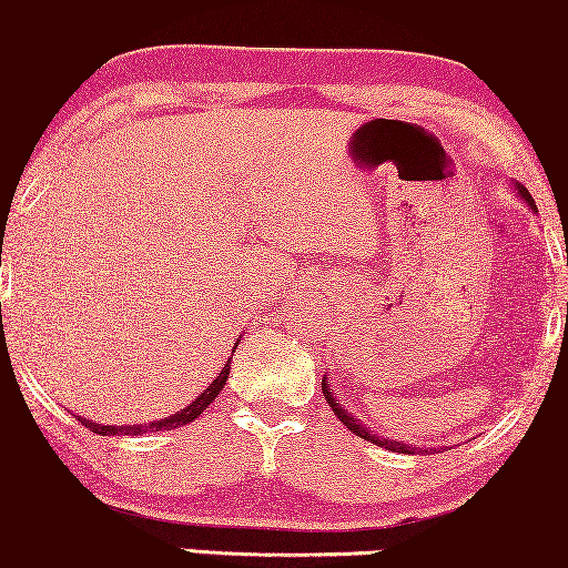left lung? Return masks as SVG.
Wrapping results in <instances>:
<instances>
[{"label": "left lung", "mask_w": 568, "mask_h": 568, "mask_svg": "<svg viewBox=\"0 0 568 568\" xmlns=\"http://www.w3.org/2000/svg\"><path fill=\"white\" fill-rule=\"evenodd\" d=\"M513 187H515V193H518V199L526 203L528 209H531V212H537V203H534V199H531V193H528V190L524 187V184H518V182H513ZM566 316H568V311H566ZM322 392H324V399H327V405L333 407V413L337 418H341V424H346V429H352V435H356V437H362V439H367V443H373V445H381V448H386V450H394V454H432V450H435V454H443L445 450V445L443 448H416V445H407V443H399V439H388V437H381V435H375L373 429H369V426H365L359 422V418H354L352 413L346 410V407L341 405V399L335 397L333 394V386H329V378L327 375H324L322 378Z\"/></svg>", "instance_id": "1"}]
</instances>
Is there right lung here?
<instances>
[{
    "mask_svg": "<svg viewBox=\"0 0 568 568\" xmlns=\"http://www.w3.org/2000/svg\"><path fill=\"white\" fill-rule=\"evenodd\" d=\"M235 346H239V341H235ZM233 346V352H235ZM233 359V356H231ZM231 359H227V365L216 373V378L209 384V388H203L199 397L193 399L187 407H182V410L171 413V416L161 418V422H150V424H125V426H104V424H95V422H88V418H80L82 426H88V429L95 432V435H110V437H118V435H146V432H169V429H176V426H184L190 422H195V418L201 416L203 410H206L209 405L214 403L216 394L225 388V381L227 375H231Z\"/></svg>",
    "mask_w": 568,
    "mask_h": 568,
    "instance_id": "add662e5",
    "label": "right lung"
}]
</instances>
